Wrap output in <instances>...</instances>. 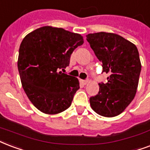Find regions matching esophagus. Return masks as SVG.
Masks as SVG:
<instances>
[{"label":"esophagus","instance_id":"obj_1","mask_svg":"<svg viewBox=\"0 0 150 150\" xmlns=\"http://www.w3.org/2000/svg\"><path fill=\"white\" fill-rule=\"evenodd\" d=\"M80 82H81V83H83V85H86V84L89 83V81H88V80H81Z\"/></svg>","mask_w":150,"mask_h":150}]
</instances>
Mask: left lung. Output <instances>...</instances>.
<instances>
[{"instance_id":"obj_1","label":"left lung","mask_w":150,"mask_h":150,"mask_svg":"<svg viewBox=\"0 0 150 150\" xmlns=\"http://www.w3.org/2000/svg\"><path fill=\"white\" fill-rule=\"evenodd\" d=\"M103 71L109 75L106 83H99V92L90 98L95 112L105 117L120 115L135 96L141 72V61L135 45L113 33L86 35Z\"/></svg>"}]
</instances>
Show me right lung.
Here are the masks:
<instances>
[{"instance_id":"add662e5","label":"right lung","mask_w":150,"mask_h":150,"mask_svg":"<svg viewBox=\"0 0 150 150\" xmlns=\"http://www.w3.org/2000/svg\"><path fill=\"white\" fill-rule=\"evenodd\" d=\"M83 42L79 34L50 26L34 30L23 39L18 70L25 93L38 110L53 115L71 106L79 82L59 71L69 65L71 53Z\"/></svg>"}]
</instances>
